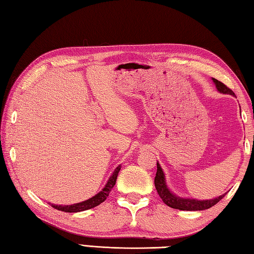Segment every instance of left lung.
<instances>
[{"instance_id": "left-lung-1", "label": "left lung", "mask_w": 254, "mask_h": 254, "mask_svg": "<svg viewBox=\"0 0 254 254\" xmlns=\"http://www.w3.org/2000/svg\"><path fill=\"white\" fill-rule=\"evenodd\" d=\"M213 82L216 85V88L222 94H229L231 96H235V93L230 88H228L224 83L219 82V80L212 78ZM155 188L157 190L160 198L163 199V202L168 205V206L176 208V209H180V210H203V209H207L209 207L214 206L215 204H217L220 199H222L225 194L220 195L216 198H212V199H203V201H198V199L195 198H185V197H180L176 195V194L172 193L169 188L167 187L166 183V178L164 175V171L161 169L160 165L157 163V172H156V177H155Z\"/></svg>"}]
</instances>
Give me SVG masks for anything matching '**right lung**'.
<instances>
[{
  "label": "right lung",
  "instance_id": "right-lung-1",
  "mask_svg": "<svg viewBox=\"0 0 254 254\" xmlns=\"http://www.w3.org/2000/svg\"><path fill=\"white\" fill-rule=\"evenodd\" d=\"M120 169H121V166H118L117 168L115 169V171H113L112 176L109 178V180H108L105 188L102 189V190L99 193H97L95 196L86 199V201H84V202L76 203V204H72V205H55V204H51V206L55 207L58 210H62V212H65V213L83 212V210L90 209V208H94L96 206H98L99 204H101L102 202H105V199L107 198V196L109 195L111 189L115 187L116 181H117V177H118V174H119V171H120Z\"/></svg>",
  "mask_w": 254,
  "mask_h": 254
}]
</instances>
